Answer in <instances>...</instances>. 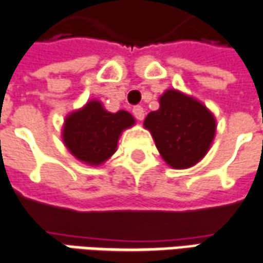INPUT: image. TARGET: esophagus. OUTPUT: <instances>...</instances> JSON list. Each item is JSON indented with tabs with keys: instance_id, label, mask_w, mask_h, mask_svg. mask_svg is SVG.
I'll list each match as a JSON object with an SVG mask.
<instances>
[{
	"instance_id": "34e87169",
	"label": "esophagus",
	"mask_w": 263,
	"mask_h": 263,
	"mask_svg": "<svg viewBox=\"0 0 263 263\" xmlns=\"http://www.w3.org/2000/svg\"><path fill=\"white\" fill-rule=\"evenodd\" d=\"M132 112H134V115H135V118H137L138 121H142V119L145 118V111L142 106H135V108L132 109Z\"/></svg>"
}]
</instances>
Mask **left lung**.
<instances>
[{"instance_id": "left-lung-1", "label": "left lung", "mask_w": 263, "mask_h": 263, "mask_svg": "<svg viewBox=\"0 0 263 263\" xmlns=\"http://www.w3.org/2000/svg\"><path fill=\"white\" fill-rule=\"evenodd\" d=\"M144 126L174 170H188L199 162L216 134V119L206 105L174 88L159 97V109L146 115Z\"/></svg>"}]
</instances>
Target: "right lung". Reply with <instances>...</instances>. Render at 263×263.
Wrapping results in <instances>:
<instances>
[{"instance_id":"obj_1","label":"right lung","mask_w":263,"mask_h":263,"mask_svg":"<svg viewBox=\"0 0 263 263\" xmlns=\"http://www.w3.org/2000/svg\"><path fill=\"white\" fill-rule=\"evenodd\" d=\"M135 125L128 111L109 112L98 100L67 115L62 125V142L78 161L98 166L112 157L121 134Z\"/></svg>"}]
</instances>
